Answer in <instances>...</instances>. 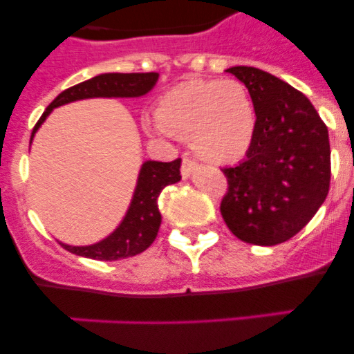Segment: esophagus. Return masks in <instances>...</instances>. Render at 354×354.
<instances>
[{
  "mask_svg": "<svg viewBox=\"0 0 354 354\" xmlns=\"http://www.w3.org/2000/svg\"><path fill=\"white\" fill-rule=\"evenodd\" d=\"M196 167H198V162H196L195 159L184 158L183 159V167H180V174H183L184 179H187V177H189V175H192L193 171L196 170Z\"/></svg>",
  "mask_w": 354,
  "mask_h": 354,
  "instance_id": "esophagus-1",
  "label": "esophagus"
}]
</instances>
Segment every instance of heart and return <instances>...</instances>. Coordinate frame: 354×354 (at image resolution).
<instances>
[{
    "mask_svg": "<svg viewBox=\"0 0 354 354\" xmlns=\"http://www.w3.org/2000/svg\"><path fill=\"white\" fill-rule=\"evenodd\" d=\"M158 120L147 129L192 138L200 158L234 162L255 138L257 113L248 88L236 80H189L175 84L159 99Z\"/></svg>",
    "mask_w": 354,
    "mask_h": 354,
    "instance_id": "1",
    "label": "heart"
}]
</instances>
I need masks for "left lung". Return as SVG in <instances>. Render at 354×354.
<instances>
[{"label": "left lung", "instance_id": "8db88e82", "mask_svg": "<svg viewBox=\"0 0 354 354\" xmlns=\"http://www.w3.org/2000/svg\"><path fill=\"white\" fill-rule=\"evenodd\" d=\"M255 104L257 129L246 159L223 168L220 211L237 239L286 243L314 218L330 189L328 127L312 102L286 81L255 67L228 68Z\"/></svg>", "mask_w": 354, "mask_h": 354}]
</instances>
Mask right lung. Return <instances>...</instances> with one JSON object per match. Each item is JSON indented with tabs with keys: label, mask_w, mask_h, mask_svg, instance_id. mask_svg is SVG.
Returning a JSON list of instances; mask_svg holds the SVG:
<instances>
[{
	"label": "right lung",
	"mask_w": 354,
	"mask_h": 354,
	"mask_svg": "<svg viewBox=\"0 0 354 354\" xmlns=\"http://www.w3.org/2000/svg\"><path fill=\"white\" fill-rule=\"evenodd\" d=\"M158 77V72H131V74L109 72V74H99L92 80L74 84L71 88L64 90L46 108L42 117L37 122V126L33 127L31 140L35 136L40 124L51 113L53 108H58V106L72 101H80V99H90V97L145 95L147 92L152 90ZM179 168L180 159H175L171 162H143L127 214L117 227V230L95 245L68 246L62 243V246L71 253H76V255L86 259H95V261H118V259L134 257V255L145 252L154 243L159 225H161V212L158 207L159 195L168 184L179 183Z\"/></svg>",
	"instance_id": "1"
}]
</instances>
